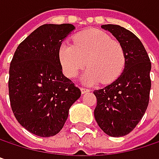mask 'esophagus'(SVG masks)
<instances>
[{
	"label": "esophagus",
	"instance_id": "esophagus-1",
	"mask_svg": "<svg viewBox=\"0 0 159 159\" xmlns=\"http://www.w3.org/2000/svg\"><path fill=\"white\" fill-rule=\"evenodd\" d=\"M81 92H82V94H84V93H87V92H89V89H87V88H84V87H81Z\"/></svg>",
	"mask_w": 159,
	"mask_h": 159
}]
</instances>
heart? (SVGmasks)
<instances>
[{
    "label": "heart",
    "mask_w": 159,
    "mask_h": 159,
    "mask_svg": "<svg viewBox=\"0 0 159 159\" xmlns=\"http://www.w3.org/2000/svg\"><path fill=\"white\" fill-rule=\"evenodd\" d=\"M59 59L63 74L69 78L76 77L87 64L89 68L83 76L85 84L100 81L111 84L120 75L125 66L122 45L111 39L107 33L97 29L77 33L74 38V45H61Z\"/></svg>",
    "instance_id": "heart-1"
}]
</instances>
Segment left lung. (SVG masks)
I'll list each match as a JSON object with an SVG mask.
<instances>
[{"label":"left lung","instance_id":"left-lung-1","mask_svg":"<svg viewBox=\"0 0 159 159\" xmlns=\"http://www.w3.org/2000/svg\"><path fill=\"white\" fill-rule=\"evenodd\" d=\"M101 27L116 38L125 52L124 70L119 78L104 88L95 90V119L100 129L112 137L131 133L143 118L149 102L151 62L140 39L117 25Z\"/></svg>","mask_w":159,"mask_h":159}]
</instances>
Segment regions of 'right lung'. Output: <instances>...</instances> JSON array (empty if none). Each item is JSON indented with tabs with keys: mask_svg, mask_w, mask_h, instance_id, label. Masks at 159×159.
<instances>
[{
	"mask_svg": "<svg viewBox=\"0 0 159 159\" xmlns=\"http://www.w3.org/2000/svg\"><path fill=\"white\" fill-rule=\"evenodd\" d=\"M75 27L46 24L38 27L16 48L9 70V98L17 121L40 137L57 134L69 109L81 96L63 75L59 48Z\"/></svg>",
	"mask_w": 159,
	"mask_h": 159,
	"instance_id": "add662e5",
	"label": "right lung"
}]
</instances>
